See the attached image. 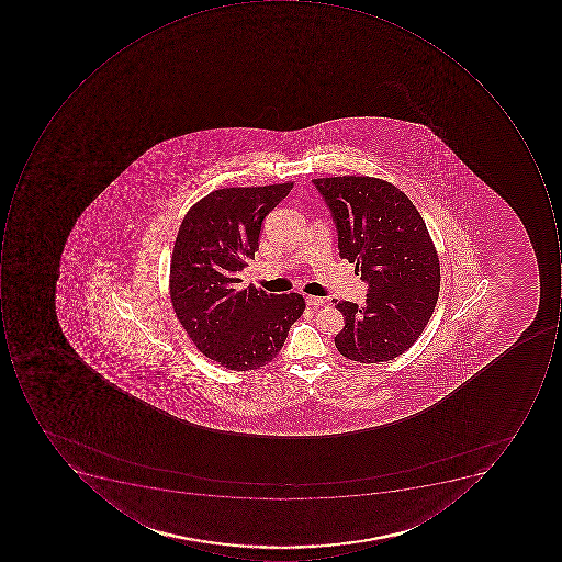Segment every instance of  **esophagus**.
Returning <instances> with one entry per match:
<instances>
[{"label": "esophagus", "instance_id": "34e87169", "mask_svg": "<svg viewBox=\"0 0 562 562\" xmlns=\"http://www.w3.org/2000/svg\"><path fill=\"white\" fill-rule=\"evenodd\" d=\"M305 302H307V305H311V307H321L326 301H324L323 297H316V295H307Z\"/></svg>", "mask_w": 562, "mask_h": 562}]
</instances>
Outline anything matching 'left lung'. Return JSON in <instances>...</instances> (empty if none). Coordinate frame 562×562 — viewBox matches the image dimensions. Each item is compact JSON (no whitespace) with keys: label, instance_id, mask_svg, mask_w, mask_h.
<instances>
[{"label":"left lung","instance_id":"8db88e82","mask_svg":"<svg viewBox=\"0 0 562 562\" xmlns=\"http://www.w3.org/2000/svg\"><path fill=\"white\" fill-rule=\"evenodd\" d=\"M338 232L339 257L356 263L367 304L338 302L345 327L334 345L348 360L389 361L407 351L439 297L440 267L423 216L411 199L374 177L312 180Z\"/></svg>","mask_w":562,"mask_h":562}]
</instances>
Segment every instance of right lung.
Wrapping results in <instances>:
<instances>
[{
	"instance_id": "right-lung-1",
	"label": "right lung",
	"mask_w": 562,
	"mask_h": 562,
	"mask_svg": "<svg viewBox=\"0 0 562 562\" xmlns=\"http://www.w3.org/2000/svg\"><path fill=\"white\" fill-rule=\"evenodd\" d=\"M294 183L211 192L180 224L170 260V299L195 348L221 367L258 370L279 355L302 316L299 294L239 285L255 260L261 224Z\"/></svg>"
}]
</instances>
